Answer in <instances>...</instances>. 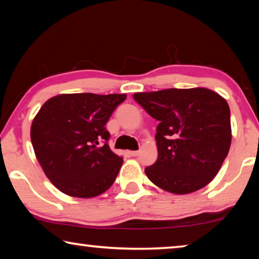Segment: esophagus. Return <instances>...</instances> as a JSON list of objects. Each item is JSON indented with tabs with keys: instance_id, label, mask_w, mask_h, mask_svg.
<instances>
[{
	"instance_id": "esophagus-1",
	"label": "esophagus",
	"mask_w": 259,
	"mask_h": 259,
	"mask_svg": "<svg viewBox=\"0 0 259 259\" xmlns=\"http://www.w3.org/2000/svg\"><path fill=\"white\" fill-rule=\"evenodd\" d=\"M129 153H130V156H133V157H137L138 156V151H130Z\"/></svg>"
}]
</instances>
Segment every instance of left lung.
Wrapping results in <instances>:
<instances>
[{"mask_svg": "<svg viewBox=\"0 0 259 259\" xmlns=\"http://www.w3.org/2000/svg\"><path fill=\"white\" fill-rule=\"evenodd\" d=\"M134 99L157 119L158 158L145 175L158 187L187 194L210 183L231 143L230 109L207 88L136 93Z\"/></svg>", "mask_w": 259, "mask_h": 259, "instance_id": "obj_1", "label": "left lung"}]
</instances>
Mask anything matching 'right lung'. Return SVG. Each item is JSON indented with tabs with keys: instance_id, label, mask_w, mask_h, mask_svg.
I'll use <instances>...</instances> for the list:
<instances>
[{
	"instance_id": "add662e5",
	"label": "right lung",
	"mask_w": 259,
	"mask_h": 259,
	"mask_svg": "<svg viewBox=\"0 0 259 259\" xmlns=\"http://www.w3.org/2000/svg\"><path fill=\"white\" fill-rule=\"evenodd\" d=\"M125 99V94H61L40 108L31 125V142L58 190L75 198H93L114 184L123 158L108 145L106 124Z\"/></svg>"
}]
</instances>
